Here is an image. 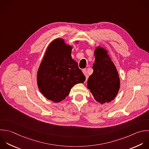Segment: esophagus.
<instances>
[{"label": "esophagus", "mask_w": 149, "mask_h": 149, "mask_svg": "<svg viewBox=\"0 0 149 149\" xmlns=\"http://www.w3.org/2000/svg\"><path fill=\"white\" fill-rule=\"evenodd\" d=\"M82 72H83V73H84V76H86V80H87V79H88V74H87V73L86 70V69H83Z\"/></svg>", "instance_id": "1"}]
</instances>
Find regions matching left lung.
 <instances>
[{"instance_id": "1", "label": "left lung", "mask_w": 149, "mask_h": 149, "mask_svg": "<svg viewBox=\"0 0 149 149\" xmlns=\"http://www.w3.org/2000/svg\"><path fill=\"white\" fill-rule=\"evenodd\" d=\"M93 73L87 81V88L94 99L101 104L113 100L120 87V81L115 65L102 48L95 50Z\"/></svg>"}]
</instances>
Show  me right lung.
<instances>
[{"label": "right lung", "mask_w": 149, "mask_h": 149, "mask_svg": "<svg viewBox=\"0 0 149 149\" xmlns=\"http://www.w3.org/2000/svg\"><path fill=\"white\" fill-rule=\"evenodd\" d=\"M72 49L62 39L54 40L49 45L38 71L41 93L55 102L64 100L74 85L86 80L77 62L72 58Z\"/></svg>", "instance_id": "1"}]
</instances>
